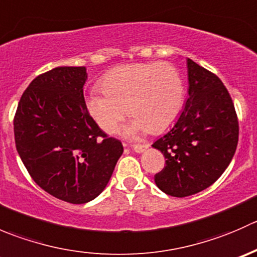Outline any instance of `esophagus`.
<instances>
[{"label": "esophagus", "instance_id": "1", "mask_svg": "<svg viewBox=\"0 0 257 257\" xmlns=\"http://www.w3.org/2000/svg\"><path fill=\"white\" fill-rule=\"evenodd\" d=\"M148 148H149V145H148V144H137V145H133V150L136 153H139V154H141V153L145 152V150H147Z\"/></svg>", "mask_w": 257, "mask_h": 257}]
</instances>
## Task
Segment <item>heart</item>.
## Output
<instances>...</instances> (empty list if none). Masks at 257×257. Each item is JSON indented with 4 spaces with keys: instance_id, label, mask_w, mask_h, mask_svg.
<instances>
[{
    "instance_id": "heart-1",
    "label": "heart",
    "mask_w": 257,
    "mask_h": 257,
    "mask_svg": "<svg viewBox=\"0 0 257 257\" xmlns=\"http://www.w3.org/2000/svg\"><path fill=\"white\" fill-rule=\"evenodd\" d=\"M100 90L88 94L85 107L103 132H118L126 113L134 115L125 133H162L179 116L185 99L180 73L165 62L123 64L104 74Z\"/></svg>"
}]
</instances>
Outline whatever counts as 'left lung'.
Wrapping results in <instances>:
<instances>
[{
    "instance_id": "8db88e82",
    "label": "left lung",
    "mask_w": 257,
    "mask_h": 257,
    "mask_svg": "<svg viewBox=\"0 0 257 257\" xmlns=\"http://www.w3.org/2000/svg\"><path fill=\"white\" fill-rule=\"evenodd\" d=\"M188 100L173 128L152 145L165 157L155 174L158 188L177 198L193 195L225 172L239 141V121L229 92L219 77L190 58Z\"/></svg>"
}]
</instances>
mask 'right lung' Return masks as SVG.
Returning <instances> with one entry per match:
<instances>
[{"label":"right lung","instance_id":"1","mask_svg":"<svg viewBox=\"0 0 257 257\" xmlns=\"http://www.w3.org/2000/svg\"><path fill=\"white\" fill-rule=\"evenodd\" d=\"M85 67H57L31 82L15 115L21 160L38 186L72 204L105 189L123 154L89 115L83 97Z\"/></svg>","mask_w":257,"mask_h":257}]
</instances>
